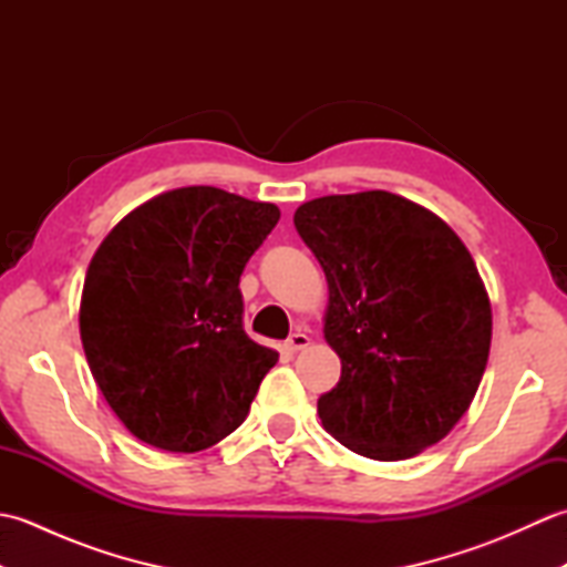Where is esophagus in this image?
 I'll list each match as a JSON object with an SVG mask.
<instances>
[{
  "label": "esophagus",
  "mask_w": 567,
  "mask_h": 567,
  "mask_svg": "<svg viewBox=\"0 0 567 567\" xmlns=\"http://www.w3.org/2000/svg\"><path fill=\"white\" fill-rule=\"evenodd\" d=\"M309 343H311V339L307 333H302V331H297V333H292L290 339L285 341V348L290 353H297V351H305V348H309Z\"/></svg>",
  "instance_id": "esophagus-1"
}]
</instances>
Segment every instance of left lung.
<instances>
[{
	"mask_svg": "<svg viewBox=\"0 0 567 567\" xmlns=\"http://www.w3.org/2000/svg\"><path fill=\"white\" fill-rule=\"evenodd\" d=\"M327 275L323 339L341 380L323 429L358 455L406 461L461 421L483 380L492 307L470 250L441 216L384 189L295 212Z\"/></svg>",
	"mask_w": 567,
	"mask_h": 567,
	"instance_id": "1",
	"label": "left lung"
}]
</instances>
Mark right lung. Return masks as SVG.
<instances>
[{
	"mask_svg": "<svg viewBox=\"0 0 567 567\" xmlns=\"http://www.w3.org/2000/svg\"><path fill=\"white\" fill-rule=\"evenodd\" d=\"M277 219L268 202L179 187L128 212L92 256L82 348L138 441L197 453L246 421L277 351L244 331L238 280Z\"/></svg>",
	"mask_w": 567,
	"mask_h": 567,
	"instance_id": "right-lung-1",
	"label": "right lung"
}]
</instances>
